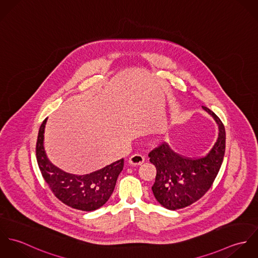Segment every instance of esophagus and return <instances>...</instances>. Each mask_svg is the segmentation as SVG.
I'll list each match as a JSON object with an SVG mask.
<instances>
[{
	"mask_svg": "<svg viewBox=\"0 0 258 258\" xmlns=\"http://www.w3.org/2000/svg\"><path fill=\"white\" fill-rule=\"evenodd\" d=\"M144 162H145V157L141 154H134L129 159V163L132 166H139V165H142Z\"/></svg>",
	"mask_w": 258,
	"mask_h": 258,
	"instance_id": "34e87169",
	"label": "esophagus"
}]
</instances>
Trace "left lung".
I'll return each mask as SVG.
<instances>
[{
    "label": "left lung",
    "instance_id": "1",
    "mask_svg": "<svg viewBox=\"0 0 258 258\" xmlns=\"http://www.w3.org/2000/svg\"><path fill=\"white\" fill-rule=\"evenodd\" d=\"M219 124V136L213 148L200 158H186L161 143L150 153L157 174L152 186L156 200L168 210H179L199 201L214 184L225 152V130L221 119L206 106Z\"/></svg>",
    "mask_w": 258,
    "mask_h": 258
}]
</instances>
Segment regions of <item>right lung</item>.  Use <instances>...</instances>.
Returning <instances> with one entry per match:
<instances>
[{
	"label": "right lung",
	"mask_w": 258,
	"mask_h": 258,
	"mask_svg": "<svg viewBox=\"0 0 258 258\" xmlns=\"http://www.w3.org/2000/svg\"><path fill=\"white\" fill-rule=\"evenodd\" d=\"M41 123L37 135L36 154L40 173L52 194L64 205L83 212L101 208L110 198L117 178L124 167V159L87 175H73L53 166L43 148V133L46 123Z\"/></svg>",
	"instance_id": "add662e5"
}]
</instances>
